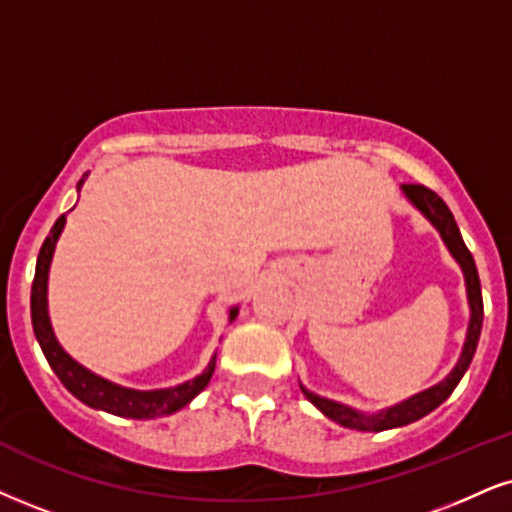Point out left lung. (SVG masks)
Masks as SVG:
<instances>
[{"instance_id":"left-lung-1","label":"left lung","mask_w":512,"mask_h":512,"mask_svg":"<svg viewBox=\"0 0 512 512\" xmlns=\"http://www.w3.org/2000/svg\"><path fill=\"white\" fill-rule=\"evenodd\" d=\"M406 199L413 204L418 211L425 216L430 223L437 227L444 244L449 246L451 256L456 258L460 270L465 275V289H468V304H470V325H468V337H465L463 344V353H460L456 368H453L446 380H441L434 387L420 391V394L410 396V399L396 403V406L384 408L380 413H361V410H353L344 403L323 399V396L313 394L308 391L304 384H301V391L308 401L313 403L320 413H325L327 418L339 422L342 427H349V430H361V432H384V430H394V427H403L410 425V422L425 418L427 413H432L434 408L441 406L449 396L453 394V389L458 387V382L463 380L465 370L470 368L472 356H475L477 342H479V332H482V320H484V304H482V287H479V275H477V266L475 258L465 246L463 237H460V230L453 220V213L449 211V206L441 201L437 192H432L430 187L425 185H401Z\"/></svg>"}]
</instances>
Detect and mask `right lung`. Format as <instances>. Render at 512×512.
Instances as JSON below:
<instances>
[{"mask_svg":"<svg viewBox=\"0 0 512 512\" xmlns=\"http://www.w3.org/2000/svg\"><path fill=\"white\" fill-rule=\"evenodd\" d=\"M78 182V189L82 187ZM63 225H66V213L56 220L49 237L44 239L40 256H37L35 266V280H33V292H30V313H33V330L37 342L42 346L44 358L52 365L56 377L63 382L75 399L87 403L90 408L106 410V413L121 415V418H135V420H151L159 418V415H170L175 410L185 408L199 391L206 389V384L211 382L213 370H216V356L211 358L208 368L194 380L182 382L178 387L168 389H128L121 384H113L104 377L94 375L87 368H82L78 361H73L66 351L61 349V344L56 342L52 323H49V311H47V280H49V266H52V256L56 249V239H59ZM239 308H230V323L237 318Z\"/></svg>","mask_w":512,"mask_h":512,"instance_id":"right-lung-1","label":"right lung"}]
</instances>
